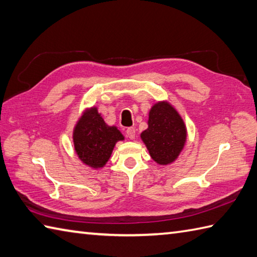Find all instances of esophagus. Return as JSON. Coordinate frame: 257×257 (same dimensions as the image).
I'll return each instance as SVG.
<instances>
[{
    "instance_id": "34e87169",
    "label": "esophagus",
    "mask_w": 257,
    "mask_h": 257,
    "mask_svg": "<svg viewBox=\"0 0 257 257\" xmlns=\"http://www.w3.org/2000/svg\"><path fill=\"white\" fill-rule=\"evenodd\" d=\"M125 133H126L127 138L130 140H134L135 139V128L134 127H127L126 131H125Z\"/></svg>"
}]
</instances>
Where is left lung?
Here are the masks:
<instances>
[{"instance_id":"8db88e82","label":"left lung","mask_w":257,"mask_h":257,"mask_svg":"<svg viewBox=\"0 0 257 257\" xmlns=\"http://www.w3.org/2000/svg\"><path fill=\"white\" fill-rule=\"evenodd\" d=\"M151 158L166 165L179 156L186 141L184 122L169 103H158L151 108L149 127L141 134Z\"/></svg>"}]
</instances>
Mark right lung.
<instances>
[{
    "label": "right lung",
    "instance_id": "add662e5",
    "mask_svg": "<svg viewBox=\"0 0 257 257\" xmlns=\"http://www.w3.org/2000/svg\"><path fill=\"white\" fill-rule=\"evenodd\" d=\"M121 140V132L116 127L106 125L95 107L84 113L73 134L78 158L94 169L105 165L111 158L115 143Z\"/></svg>",
    "mask_w": 257,
    "mask_h": 257
}]
</instances>
